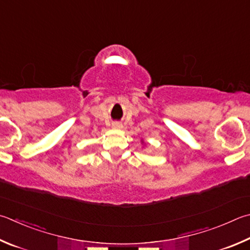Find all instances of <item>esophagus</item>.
Segmentation results:
<instances>
[{
    "mask_svg": "<svg viewBox=\"0 0 250 250\" xmlns=\"http://www.w3.org/2000/svg\"><path fill=\"white\" fill-rule=\"evenodd\" d=\"M112 128H115V129H121V128H122V125L120 124V122H113V124H112Z\"/></svg>",
    "mask_w": 250,
    "mask_h": 250,
    "instance_id": "1",
    "label": "esophagus"
}]
</instances>
